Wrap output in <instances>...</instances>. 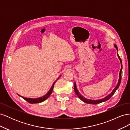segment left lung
I'll use <instances>...</instances> for the list:
<instances>
[{
  "label": "left lung",
  "instance_id": "8db88e82",
  "mask_svg": "<svg viewBox=\"0 0 130 130\" xmlns=\"http://www.w3.org/2000/svg\"><path fill=\"white\" fill-rule=\"evenodd\" d=\"M114 46H115V48H116L117 52H118V48H117V46L116 45V44H114ZM117 55H118V57L119 60L120 61V63H121V69H120V73H119V80H118V84L116 86V87L114 88V89L113 90V91L110 93L109 94H108V95L107 96H106L105 98H103V99H99V100H90V99H87V98H85L84 96H82L81 94L79 93V92H78V90L76 87V83L75 82L74 84V90H75V94L77 95V96L80 98V99H81L82 101L85 102V103H87V104H99V103H103V102H104V101H107L108 100H109L110 98H111L112 95H113L114 94H115V93L116 92V90H117V89L119 88V86H120V82H121V70H122V61H121V60L120 57H119L118 54L117 53Z\"/></svg>",
  "mask_w": 130,
  "mask_h": 130
}]
</instances>
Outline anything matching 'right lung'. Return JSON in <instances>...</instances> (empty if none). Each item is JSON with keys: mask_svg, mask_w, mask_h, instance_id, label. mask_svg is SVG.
<instances>
[{"mask_svg": "<svg viewBox=\"0 0 130 130\" xmlns=\"http://www.w3.org/2000/svg\"><path fill=\"white\" fill-rule=\"evenodd\" d=\"M60 76H61V75L58 77V78H57V80L59 78H60ZM56 81H55L54 82L53 84V86H52V87H51V88L50 89V90H49L48 92L45 95L43 96L42 97H40L38 98H36V99H32V98H24V97H23L22 96H21L20 95H19V94H18V95L19 96H21L23 98V99H24V100H25L26 101H27L28 103H29L30 104H36V103H42V102L45 101L47 99V98H48L50 95V94L52 93V92L53 90V88H54V85H55V82H56Z\"/></svg>", "mask_w": 130, "mask_h": 130, "instance_id": "right-lung-1", "label": "right lung"}]
</instances>
